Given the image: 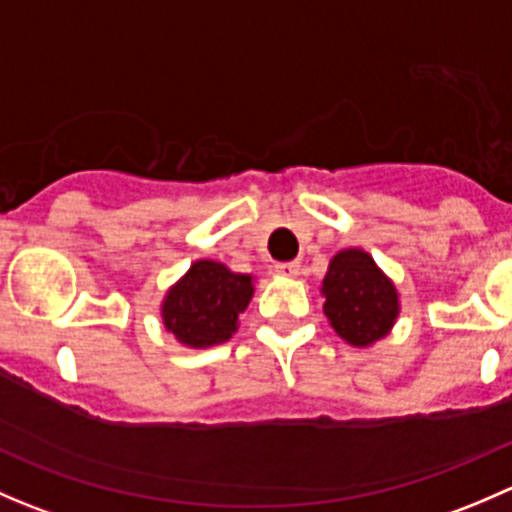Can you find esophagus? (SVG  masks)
Here are the masks:
<instances>
[{"instance_id":"obj_1","label":"esophagus","mask_w":512,"mask_h":512,"mask_svg":"<svg viewBox=\"0 0 512 512\" xmlns=\"http://www.w3.org/2000/svg\"><path fill=\"white\" fill-rule=\"evenodd\" d=\"M275 270L280 272V275H285V277H297L299 275V262H280Z\"/></svg>"}]
</instances>
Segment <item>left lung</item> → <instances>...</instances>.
<instances>
[{
	"instance_id": "1",
	"label": "left lung",
	"mask_w": 512,
	"mask_h": 512,
	"mask_svg": "<svg viewBox=\"0 0 512 512\" xmlns=\"http://www.w3.org/2000/svg\"><path fill=\"white\" fill-rule=\"evenodd\" d=\"M324 314L334 332L352 347L384 339L399 317V292L359 247L337 252L322 280Z\"/></svg>"
}]
</instances>
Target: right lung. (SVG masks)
Listing matches in <instances>:
<instances>
[{"label":"right lung","instance_id":"1","mask_svg":"<svg viewBox=\"0 0 512 512\" xmlns=\"http://www.w3.org/2000/svg\"><path fill=\"white\" fill-rule=\"evenodd\" d=\"M252 292V275L232 272L223 262L198 260L165 294L160 304L163 327L185 347L223 344L240 327Z\"/></svg>","mask_w":512,"mask_h":512}]
</instances>
